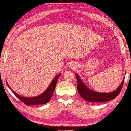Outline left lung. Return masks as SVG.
Returning <instances> with one entry per match:
<instances>
[{
  "mask_svg": "<svg viewBox=\"0 0 131 131\" xmlns=\"http://www.w3.org/2000/svg\"><path fill=\"white\" fill-rule=\"evenodd\" d=\"M77 80V90L80 96L84 100L90 102H106L114 99L118 96L123 88L124 83V79L120 85L114 91L111 93H99L94 92L89 89L87 86L84 84L81 80L79 75L76 74Z\"/></svg>",
  "mask_w": 131,
  "mask_h": 131,
  "instance_id": "left-lung-1",
  "label": "left lung"
}]
</instances>
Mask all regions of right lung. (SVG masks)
<instances>
[{"mask_svg": "<svg viewBox=\"0 0 131 131\" xmlns=\"http://www.w3.org/2000/svg\"><path fill=\"white\" fill-rule=\"evenodd\" d=\"M61 76L59 74L55 77L54 79L52 81L51 83L50 84L49 87L46 90L45 92H44L43 94H41L39 96H37L36 97H23L15 93L14 91L12 90V88L10 87V86L8 85L7 83L8 87H9L11 91L14 93V94L16 96L19 100H20L22 102H23L24 104H25L27 106H31V105H43V104H46L48 102L50 101L51 98L52 96L53 93H54L55 86L57 83L58 79L59 77Z\"/></svg>", "mask_w": 131, "mask_h": 131, "instance_id": "add662e5", "label": "right lung"}]
</instances>
